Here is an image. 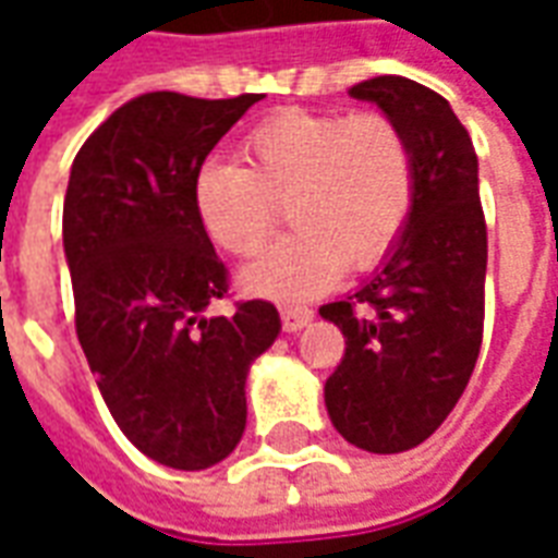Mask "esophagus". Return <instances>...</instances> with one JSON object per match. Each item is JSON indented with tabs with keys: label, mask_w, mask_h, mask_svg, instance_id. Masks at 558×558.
<instances>
[{
	"label": "esophagus",
	"mask_w": 558,
	"mask_h": 558,
	"mask_svg": "<svg viewBox=\"0 0 558 558\" xmlns=\"http://www.w3.org/2000/svg\"><path fill=\"white\" fill-rule=\"evenodd\" d=\"M280 319H283V331H302V328L311 326L314 311H307V307H283Z\"/></svg>",
	"instance_id": "obj_1"
}]
</instances>
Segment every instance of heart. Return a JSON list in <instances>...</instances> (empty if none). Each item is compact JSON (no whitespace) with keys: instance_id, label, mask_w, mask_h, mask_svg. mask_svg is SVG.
<instances>
[{"instance_id":"heart-1","label":"heart","mask_w":558,"mask_h":558,"mask_svg":"<svg viewBox=\"0 0 558 558\" xmlns=\"http://www.w3.org/2000/svg\"><path fill=\"white\" fill-rule=\"evenodd\" d=\"M239 158L203 163L191 199L211 244L232 256L259 254L287 206L295 230L242 271L256 295L311 299L347 266L374 268L407 227L415 163L388 116L283 110L244 134Z\"/></svg>"}]
</instances>
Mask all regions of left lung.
<instances>
[{
    "instance_id": "8db88e82",
    "label": "left lung",
    "mask_w": 558,
    "mask_h": 558,
    "mask_svg": "<svg viewBox=\"0 0 558 558\" xmlns=\"http://www.w3.org/2000/svg\"><path fill=\"white\" fill-rule=\"evenodd\" d=\"M350 98L376 104L410 140L415 196L371 280L319 307L347 338L326 410L355 448L398 454L448 418L478 362L487 275L478 158L451 104L415 80H364Z\"/></svg>"
}]
</instances>
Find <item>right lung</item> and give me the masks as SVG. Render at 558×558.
Here are the masks:
<instances>
[{
	"mask_svg": "<svg viewBox=\"0 0 558 558\" xmlns=\"http://www.w3.org/2000/svg\"><path fill=\"white\" fill-rule=\"evenodd\" d=\"M256 101L140 95L83 143L68 179L62 244L80 347L119 430L182 472L232 454L247 371L280 335L268 302L206 316L227 268L191 199L208 151Z\"/></svg>",
	"mask_w": 558,
	"mask_h": 558,
	"instance_id": "right-lung-1",
	"label": "right lung"
}]
</instances>
